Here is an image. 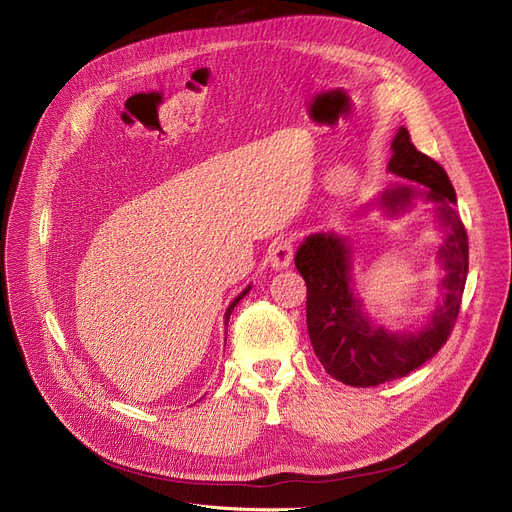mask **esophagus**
Returning a JSON list of instances; mask_svg holds the SVG:
<instances>
[{"label":"esophagus","mask_w":512,"mask_h":512,"mask_svg":"<svg viewBox=\"0 0 512 512\" xmlns=\"http://www.w3.org/2000/svg\"><path fill=\"white\" fill-rule=\"evenodd\" d=\"M267 259H270L274 270H284L292 263V238L288 234H280L274 238L270 251H267Z\"/></svg>","instance_id":"obj_1"}]
</instances>
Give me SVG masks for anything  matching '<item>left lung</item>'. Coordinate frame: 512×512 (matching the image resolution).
<instances>
[{
  "instance_id": "obj_1",
  "label": "left lung",
  "mask_w": 512,
  "mask_h": 512,
  "mask_svg": "<svg viewBox=\"0 0 512 512\" xmlns=\"http://www.w3.org/2000/svg\"><path fill=\"white\" fill-rule=\"evenodd\" d=\"M388 170L425 186V191L400 184L386 188L375 203L388 215H398L421 195L436 205L438 222L446 232L438 251L444 270L442 301L423 328L388 332L373 324L353 292L351 249L334 232L307 236L294 257L307 284V330L313 351L334 380L355 388L405 378L440 351L459 317L469 272V240L456 211L450 178L438 161L417 151L405 126L398 128L392 141Z\"/></svg>"
}]
</instances>
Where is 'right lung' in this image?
I'll list each match as a JSON object with an SVG mask.
<instances>
[{
    "mask_svg": "<svg viewBox=\"0 0 512 512\" xmlns=\"http://www.w3.org/2000/svg\"><path fill=\"white\" fill-rule=\"evenodd\" d=\"M249 290H251V286H249V288H245V290H242V292H240V294H238V297H236V299H234V301H232V303H230V307H228V309H226V315H224V324H226V326H228V319H230V313H232V311H234V307H236V305H238V301H240V299H242V297H245V294H247V292H249Z\"/></svg>",
    "mask_w": 512,
    "mask_h": 512,
    "instance_id": "add662e5",
    "label": "right lung"
}]
</instances>
